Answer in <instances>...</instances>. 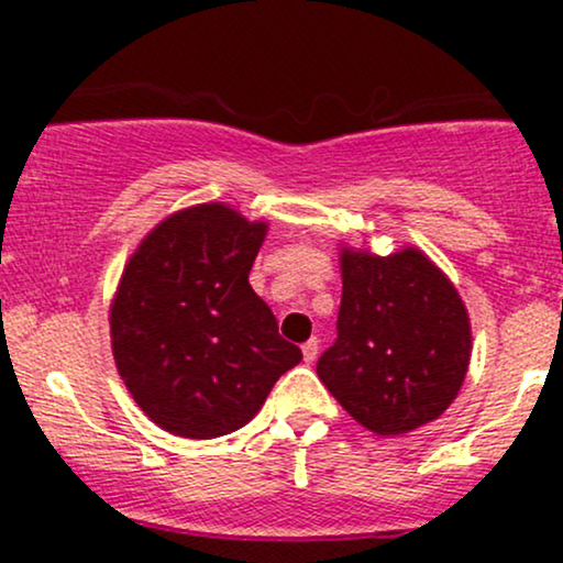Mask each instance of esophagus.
I'll list each match as a JSON object with an SVG mask.
<instances>
[{
  "label": "esophagus",
  "instance_id": "34e87169",
  "mask_svg": "<svg viewBox=\"0 0 563 563\" xmlns=\"http://www.w3.org/2000/svg\"><path fill=\"white\" fill-rule=\"evenodd\" d=\"M318 349H320V344H318V339H309L307 344L301 346V354H303V363H314V360H318Z\"/></svg>",
  "mask_w": 563,
  "mask_h": 563
}]
</instances>
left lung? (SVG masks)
I'll list each match as a JSON object with an SVG mask.
<instances>
[{"instance_id": "1", "label": "left lung", "mask_w": 563, "mask_h": 563, "mask_svg": "<svg viewBox=\"0 0 563 563\" xmlns=\"http://www.w3.org/2000/svg\"><path fill=\"white\" fill-rule=\"evenodd\" d=\"M341 307L318 376L380 437L434 421L461 391L471 360L466 307L421 251L341 254Z\"/></svg>"}]
</instances>
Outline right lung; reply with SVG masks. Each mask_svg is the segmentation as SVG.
I'll list each match as a JSON object with an SVG mask.
<instances>
[{
  "instance_id": "1",
  "label": "right lung",
  "mask_w": 563,
  "mask_h": 563,
  "mask_svg": "<svg viewBox=\"0 0 563 563\" xmlns=\"http://www.w3.org/2000/svg\"><path fill=\"white\" fill-rule=\"evenodd\" d=\"M264 235V222L203 203L164 219L129 260L111 307L113 357L134 402L164 431H238L301 363L249 286Z\"/></svg>"
}]
</instances>
